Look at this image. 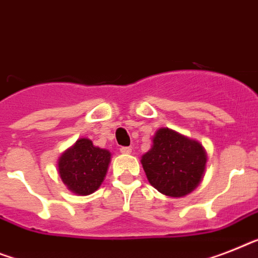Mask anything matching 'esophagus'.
<instances>
[{"label":"esophagus","instance_id":"esophagus-1","mask_svg":"<svg viewBox=\"0 0 258 258\" xmlns=\"http://www.w3.org/2000/svg\"><path fill=\"white\" fill-rule=\"evenodd\" d=\"M120 152L122 153V154H131L132 148H129V146H122V148L120 149Z\"/></svg>","mask_w":258,"mask_h":258}]
</instances>
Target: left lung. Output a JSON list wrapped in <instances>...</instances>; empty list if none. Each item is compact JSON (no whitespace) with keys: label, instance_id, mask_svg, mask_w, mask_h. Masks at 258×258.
<instances>
[{"label":"left lung","instance_id":"left-lung-1","mask_svg":"<svg viewBox=\"0 0 258 258\" xmlns=\"http://www.w3.org/2000/svg\"><path fill=\"white\" fill-rule=\"evenodd\" d=\"M207 152L197 140L161 127L152 140V149L141 157L149 183L166 197L182 198L202 182Z\"/></svg>","mask_w":258,"mask_h":258}]
</instances>
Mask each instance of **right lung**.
Segmentation results:
<instances>
[{"instance_id": "1", "label": "right lung", "mask_w": 258, "mask_h": 258, "mask_svg": "<svg viewBox=\"0 0 258 258\" xmlns=\"http://www.w3.org/2000/svg\"><path fill=\"white\" fill-rule=\"evenodd\" d=\"M110 155L109 150L95 146L88 138H79L57 159L61 182L76 195H91L105 179Z\"/></svg>"}]
</instances>
